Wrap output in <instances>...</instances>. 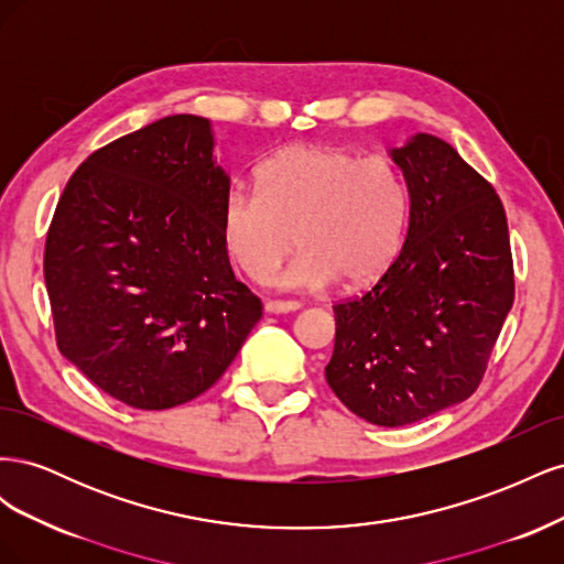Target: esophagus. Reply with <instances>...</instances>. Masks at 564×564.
I'll use <instances>...</instances> for the list:
<instances>
[{
    "instance_id": "esophagus-1",
    "label": "esophagus",
    "mask_w": 564,
    "mask_h": 564,
    "mask_svg": "<svg viewBox=\"0 0 564 564\" xmlns=\"http://www.w3.org/2000/svg\"><path fill=\"white\" fill-rule=\"evenodd\" d=\"M299 308H301L299 301H282V299L265 301V313H294Z\"/></svg>"
}]
</instances>
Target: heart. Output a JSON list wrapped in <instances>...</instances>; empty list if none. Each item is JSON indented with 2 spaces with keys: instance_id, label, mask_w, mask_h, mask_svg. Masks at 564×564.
<instances>
[{
  "instance_id": "obj_1",
  "label": "heart",
  "mask_w": 564,
  "mask_h": 564,
  "mask_svg": "<svg viewBox=\"0 0 564 564\" xmlns=\"http://www.w3.org/2000/svg\"><path fill=\"white\" fill-rule=\"evenodd\" d=\"M409 220V187L383 155L334 145H292L268 160L259 191L232 187L224 202V242L253 280H268L303 247L282 282L362 286L395 261Z\"/></svg>"
}]
</instances>
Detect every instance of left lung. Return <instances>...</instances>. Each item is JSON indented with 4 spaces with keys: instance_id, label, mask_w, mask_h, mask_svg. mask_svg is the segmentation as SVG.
I'll return each mask as SVG.
<instances>
[{
    "instance_id": "obj_1",
    "label": "left lung",
    "mask_w": 564,
    "mask_h": 564,
    "mask_svg": "<svg viewBox=\"0 0 564 564\" xmlns=\"http://www.w3.org/2000/svg\"><path fill=\"white\" fill-rule=\"evenodd\" d=\"M390 155L409 187L404 245L362 296L334 305L324 377L352 414L398 429L477 390L516 275L506 212L489 181L431 133Z\"/></svg>"
}]
</instances>
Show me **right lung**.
Instances as JSON below:
<instances>
[{"label": "right lung", "mask_w": 564, "mask_h": 564, "mask_svg": "<svg viewBox=\"0 0 564 564\" xmlns=\"http://www.w3.org/2000/svg\"><path fill=\"white\" fill-rule=\"evenodd\" d=\"M230 178L209 119L172 115L84 160L44 247L58 350L145 412L209 390L263 315L224 242Z\"/></svg>", "instance_id": "1"}]
</instances>
